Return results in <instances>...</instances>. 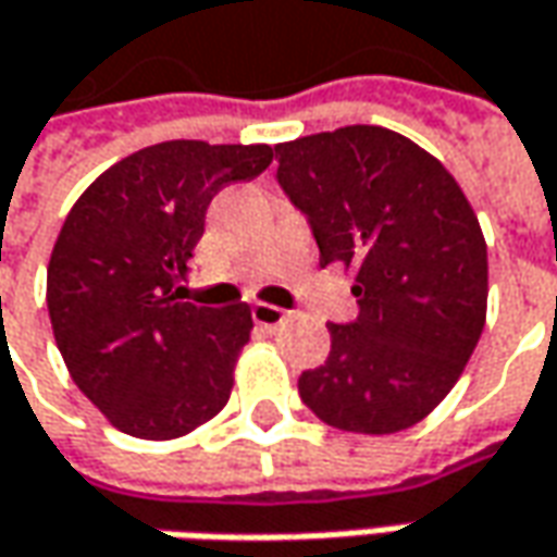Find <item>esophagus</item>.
Here are the masks:
<instances>
[{
	"label": "esophagus",
	"mask_w": 557,
	"mask_h": 557,
	"mask_svg": "<svg viewBox=\"0 0 557 557\" xmlns=\"http://www.w3.org/2000/svg\"><path fill=\"white\" fill-rule=\"evenodd\" d=\"M250 315H253V322L260 325V329H278V325H285L288 322V310H278V307H272V304H257L253 310H250Z\"/></svg>",
	"instance_id": "1"
}]
</instances>
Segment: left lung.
<instances>
[{"instance_id":"8db88e82","label":"left lung","mask_w":557,"mask_h":557,"mask_svg":"<svg viewBox=\"0 0 557 557\" xmlns=\"http://www.w3.org/2000/svg\"><path fill=\"white\" fill-rule=\"evenodd\" d=\"M275 180L307 216L319 263L356 269L359 315L297 391L325 424L396 434L459 381L486 319L481 223L446 166L384 126L275 145Z\"/></svg>"}]
</instances>
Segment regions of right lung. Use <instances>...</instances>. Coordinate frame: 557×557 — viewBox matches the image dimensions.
Listing matches in <instances>:
<instances>
[{"mask_svg":"<svg viewBox=\"0 0 557 557\" xmlns=\"http://www.w3.org/2000/svg\"><path fill=\"white\" fill-rule=\"evenodd\" d=\"M272 163L269 145L161 141L89 185L54 242L49 319L76 387L123 434L173 440L228 403L247 304L185 300L207 207Z\"/></svg>","mask_w":557,"mask_h":557,"instance_id":"1","label":"right lung"}]
</instances>
